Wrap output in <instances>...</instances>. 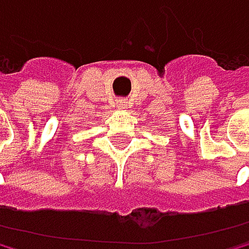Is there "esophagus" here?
I'll return each mask as SVG.
<instances>
[{
    "label": "esophagus",
    "mask_w": 249,
    "mask_h": 249,
    "mask_svg": "<svg viewBox=\"0 0 249 249\" xmlns=\"http://www.w3.org/2000/svg\"><path fill=\"white\" fill-rule=\"evenodd\" d=\"M117 106H118L120 109H124V107H126V101H124V100H120V101L117 103Z\"/></svg>",
    "instance_id": "34e87169"
}]
</instances>
